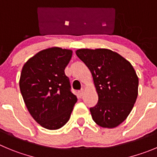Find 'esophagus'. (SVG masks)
<instances>
[{
    "mask_svg": "<svg viewBox=\"0 0 157 157\" xmlns=\"http://www.w3.org/2000/svg\"><path fill=\"white\" fill-rule=\"evenodd\" d=\"M78 94H79V96H80V98H82V97L83 96V94H84V90H81L80 91L78 92Z\"/></svg>",
    "mask_w": 157,
    "mask_h": 157,
    "instance_id": "esophagus-1",
    "label": "esophagus"
}]
</instances>
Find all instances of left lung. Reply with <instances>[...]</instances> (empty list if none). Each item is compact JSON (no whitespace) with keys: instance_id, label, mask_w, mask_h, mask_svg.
I'll use <instances>...</instances> for the list:
<instances>
[{"instance_id":"obj_1","label":"left lung","mask_w":157,"mask_h":157,"mask_svg":"<svg viewBox=\"0 0 157 157\" xmlns=\"http://www.w3.org/2000/svg\"><path fill=\"white\" fill-rule=\"evenodd\" d=\"M77 56L88 67L98 96L90 108L97 125L112 128L125 121L138 96L139 77L126 59L108 49H80Z\"/></svg>"}]
</instances>
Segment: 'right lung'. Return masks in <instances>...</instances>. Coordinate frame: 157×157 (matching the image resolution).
Here are the masks:
<instances>
[{"label":"right lung","instance_id":"obj_1","mask_svg":"<svg viewBox=\"0 0 157 157\" xmlns=\"http://www.w3.org/2000/svg\"><path fill=\"white\" fill-rule=\"evenodd\" d=\"M72 55L70 49L48 48L31 57L21 70L19 87L25 104L35 121L47 129L66 125L77 101L64 73Z\"/></svg>","mask_w":157,"mask_h":157}]
</instances>
